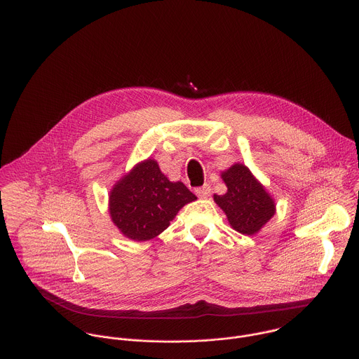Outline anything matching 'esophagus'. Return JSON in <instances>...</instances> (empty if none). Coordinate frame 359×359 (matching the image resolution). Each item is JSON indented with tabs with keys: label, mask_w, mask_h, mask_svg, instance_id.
Segmentation results:
<instances>
[{
	"label": "esophagus",
	"mask_w": 359,
	"mask_h": 359,
	"mask_svg": "<svg viewBox=\"0 0 359 359\" xmlns=\"http://www.w3.org/2000/svg\"><path fill=\"white\" fill-rule=\"evenodd\" d=\"M196 194H197L200 198H208L210 194H211V186H210V184H204L203 187L196 189Z\"/></svg>",
	"instance_id": "1"
}]
</instances>
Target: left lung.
Segmentation results:
<instances>
[{
  "label": "left lung",
  "mask_w": 359,
  "mask_h": 359,
  "mask_svg": "<svg viewBox=\"0 0 359 359\" xmlns=\"http://www.w3.org/2000/svg\"><path fill=\"white\" fill-rule=\"evenodd\" d=\"M228 191L214 194L229 225L242 235H256L276 214V201L243 163H235L221 173Z\"/></svg>",
  "instance_id": "1"
}]
</instances>
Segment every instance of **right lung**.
<instances>
[{"label": "right lung", "mask_w": 359, "mask_h": 359, "mask_svg": "<svg viewBox=\"0 0 359 359\" xmlns=\"http://www.w3.org/2000/svg\"><path fill=\"white\" fill-rule=\"evenodd\" d=\"M196 200L182 182H170L158 162L148 158L116 182L109 194V212L126 238L145 242L161 235L177 212Z\"/></svg>", "instance_id": "add662e5"}]
</instances>
